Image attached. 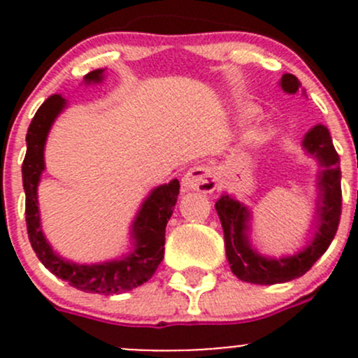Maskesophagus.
Returning a JSON list of instances; mask_svg holds the SVG:
<instances>
[{"instance_id":"esophagus-1","label":"esophagus","mask_w":358,"mask_h":358,"mask_svg":"<svg viewBox=\"0 0 358 358\" xmlns=\"http://www.w3.org/2000/svg\"><path fill=\"white\" fill-rule=\"evenodd\" d=\"M182 185L185 190H197L202 194L215 192L218 187V176L209 166H194L183 175Z\"/></svg>"}]
</instances>
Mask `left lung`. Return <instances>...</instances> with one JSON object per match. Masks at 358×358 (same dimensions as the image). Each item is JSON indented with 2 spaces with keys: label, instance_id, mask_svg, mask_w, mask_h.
Listing matches in <instances>:
<instances>
[{
  "label": "left lung",
  "instance_id": "left-lung-1",
  "mask_svg": "<svg viewBox=\"0 0 358 358\" xmlns=\"http://www.w3.org/2000/svg\"><path fill=\"white\" fill-rule=\"evenodd\" d=\"M284 92L296 93L299 81L296 76L284 74L280 79ZM303 145L312 156L319 159L322 173L319 176V197H317L315 237L308 248L298 255L282 259L263 258L249 246L246 232L249 230V211L241 202L229 196H222L215 208L225 234L227 259L234 275L251 284H280L305 275L313 263L327 251L338 232L341 218V171L339 156L336 152L329 129L317 124L306 133Z\"/></svg>",
  "mask_w": 358,
  "mask_h": 358
}]
</instances>
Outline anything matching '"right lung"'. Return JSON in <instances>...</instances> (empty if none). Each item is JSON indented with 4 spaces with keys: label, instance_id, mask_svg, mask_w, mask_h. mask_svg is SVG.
Wrapping results in <instances>:
<instances>
[{
    "label": "right lung",
    "instance_id": "1",
    "mask_svg": "<svg viewBox=\"0 0 358 358\" xmlns=\"http://www.w3.org/2000/svg\"><path fill=\"white\" fill-rule=\"evenodd\" d=\"M100 69L88 72L85 76L86 83L102 79ZM66 107L62 95L48 96L39 107L29 124L27 152L22 162V182L25 190V223H27L29 243L34 249L39 262L59 279L66 280L69 286L85 292H100V294H121L142 286L154 275L159 263L164 258V234L166 223L171 218L176 199L180 194V182L173 180L168 185L157 187L152 190L142 209L136 215L131 227V236L135 239V251L117 262L100 263V265H76L57 256L50 244L46 243L41 229H39L38 211V183L45 161L46 136L57 115Z\"/></svg>",
    "mask_w": 358,
    "mask_h": 358
}]
</instances>
